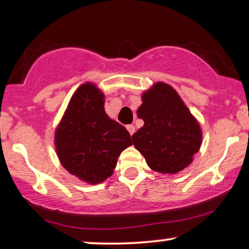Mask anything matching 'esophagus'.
I'll use <instances>...</instances> for the list:
<instances>
[{"mask_svg": "<svg viewBox=\"0 0 249 249\" xmlns=\"http://www.w3.org/2000/svg\"><path fill=\"white\" fill-rule=\"evenodd\" d=\"M127 130L129 131L130 136H132V135H134V132H135V125L134 124H129L127 127Z\"/></svg>", "mask_w": 249, "mask_h": 249, "instance_id": "esophagus-1", "label": "esophagus"}]
</instances>
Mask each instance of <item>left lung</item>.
Segmentation results:
<instances>
[{
    "mask_svg": "<svg viewBox=\"0 0 249 249\" xmlns=\"http://www.w3.org/2000/svg\"><path fill=\"white\" fill-rule=\"evenodd\" d=\"M137 110L144 125L132 135L135 147L152 170L178 173L187 168L202 144V130L178 93L156 83L142 96Z\"/></svg>",
    "mask_w": 249,
    "mask_h": 249,
    "instance_id": "8db88e82",
    "label": "left lung"
}]
</instances>
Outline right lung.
<instances>
[{
	"label": "right lung",
	"instance_id": "obj_1",
	"mask_svg": "<svg viewBox=\"0 0 249 249\" xmlns=\"http://www.w3.org/2000/svg\"><path fill=\"white\" fill-rule=\"evenodd\" d=\"M54 141L63 168L90 185L111 177L119 155L132 145L127 129L105 113L104 94L90 83L74 91Z\"/></svg>",
	"mask_w": 249,
	"mask_h": 249
}]
</instances>
